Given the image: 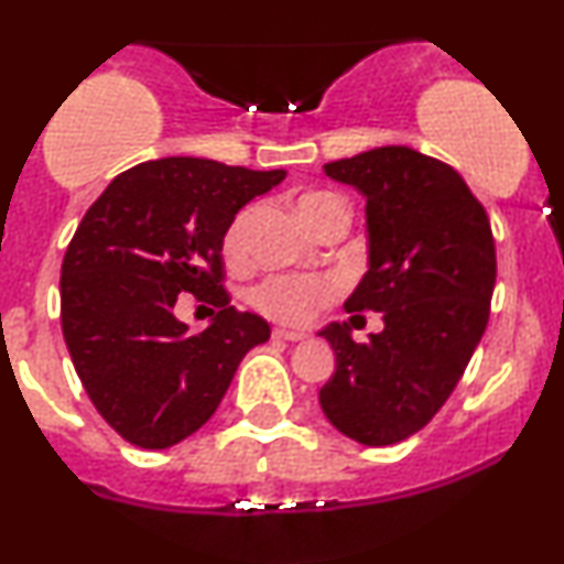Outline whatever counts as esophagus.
I'll list each match as a JSON object with an SVG mask.
<instances>
[{
    "mask_svg": "<svg viewBox=\"0 0 564 564\" xmlns=\"http://www.w3.org/2000/svg\"><path fill=\"white\" fill-rule=\"evenodd\" d=\"M273 336H275V339H283V341H302V339H307V334L300 332V328H273Z\"/></svg>",
    "mask_w": 564,
    "mask_h": 564,
    "instance_id": "obj_1",
    "label": "esophagus"
}]
</instances>
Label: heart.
Here are the masks:
<instances>
[{
    "mask_svg": "<svg viewBox=\"0 0 564 564\" xmlns=\"http://www.w3.org/2000/svg\"><path fill=\"white\" fill-rule=\"evenodd\" d=\"M296 209L304 223L315 232H321L336 217H347L349 209L345 198H339L332 191H307L296 198ZM251 212L246 209L232 219V225L225 232V254L230 262L243 260L246 243V225H249ZM336 296V286L326 278H307V275H273L262 281L251 291V304L268 318L281 323H307L315 313Z\"/></svg>",
    "mask_w": 564,
    "mask_h": 564,
    "instance_id": "1",
    "label": "heart"
}]
</instances>
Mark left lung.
Listing matches in <instances>:
<instances>
[{"instance_id":"8db88e82","label":"left lung","mask_w":564,"mask_h":564,"mask_svg":"<svg viewBox=\"0 0 564 564\" xmlns=\"http://www.w3.org/2000/svg\"><path fill=\"white\" fill-rule=\"evenodd\" d=\"M323 172L366 196L368 273L345 310L381 313L384 328L366 341L347 323L323 328L336 371L321 408L341 435L392 445L432 422L480 345L496 286L490 219L453 166L405 145Z\"/></svg>"}]
</instances>
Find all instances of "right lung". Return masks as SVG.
Listing matches in <instances>:
<instances>
[{"mask_svg": "<svg viewBox=\"0 0 564 564\" xmlns=\"http://www.w3.org/2000/svg\"><path fill=\"white\" fill-rule=\"evenodd\" d=\"M286 177L212 159L172 156L121 172L70 238L61 321L84 390L138 448L161 451L200 430L268 321L225 291L223 241L238 212ZM180 293L216 307L200 335L173 318Z\"/></svg>", "mask_w": 564, "mask_h": 564, "instance_id": "right-lung-1", "label": "right lung"}]
</instances>
